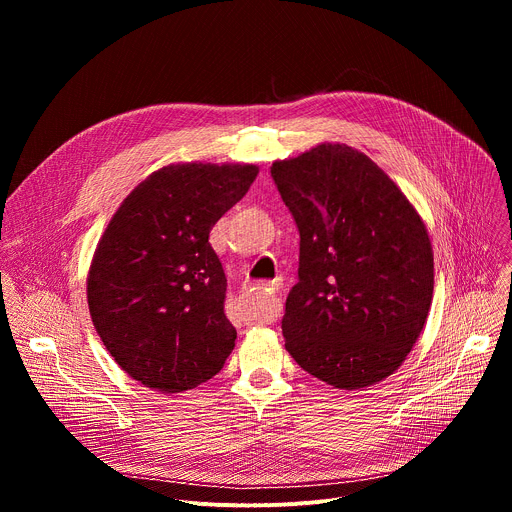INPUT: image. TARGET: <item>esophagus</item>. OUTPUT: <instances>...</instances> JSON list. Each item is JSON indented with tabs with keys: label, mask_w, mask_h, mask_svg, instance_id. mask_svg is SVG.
Masks as SVG:
<instances>
[{
	"label": "esophagus",
	"mask_w": 512,
	"mask_h": 512,
	"mask_svg": "<svg viewBox=\"0 0 512 512\" xmlns=\"http://www.w3.org/2000/svg\"><path fill=\"white\" fill-rule=\"evenodd\" d=\"M263 285H265V287H267V289H273V291H275V289H279V285H281V281H279V279H273V281H265V283H263Z\"/></svg>",
	"instance_id": "34e87169"
}]
</instances>
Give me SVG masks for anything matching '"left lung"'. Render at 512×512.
Segmentation results:
<instances>
[{
	"mask_svg": "<svg viewBox=\"0 0 512 512\" xmlns=\"http://www.w3.org/2000/svg\"><path fill=\"white\" fill-rule=\"evenodd\" d=\"M271 176L300 231V279L281 320L287 352L336 389L387 379L417 342L433 298L419 212L346 143L273 162Z\"/></svg>",
	"mask_w": 512,
	"mask_h": 512,
	"instance_id": "obj_1",
	"label": "left lung"
}]
</instances>
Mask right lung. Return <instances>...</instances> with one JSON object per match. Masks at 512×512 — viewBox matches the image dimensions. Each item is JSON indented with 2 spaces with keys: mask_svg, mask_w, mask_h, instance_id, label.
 <instances>
[{
  "mask_svg": "<svg viewBox=\"0 0 512 512\" xmlns=\"http://www.w3.org/2000/svg\"><path fill=\"white\" fill-rule=\"evenodd\" d=\"M257 174L253 164H170L109 221L87 277L89 312L113 360L143 387L194 389L235 348L227 277L208 237Z\"/></svg>",
  "mask_w": 512,
  "mask_h": 512,
  "instance_id": "obj_1",
  "label": "right lung"
}]
</instances>
